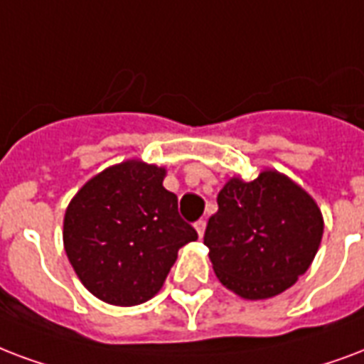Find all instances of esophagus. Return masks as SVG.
<instances>
[{
  "mask_svg": "<svg viewBox=\"0 0 364 364\" xmlns=\"http://www.w3.org/2000/svg\"><path fill=\"white\" fill-rule=\"evenodd\" d=\"M194 229H196V232H198V238H202L204 237V231H206V221H204V219L196 221V223H194Z\"/></svg>",
  "mask_w": 364,
  "mask_h": 364,
  "instance_id": "1",
  "label": "esophagus"
}]
</instances>
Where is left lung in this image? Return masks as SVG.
Instances as JSON below:
<instances>
[{
    "instance_id": "obj_1",
    "label": "left lung",
    "mask_w": 364,
    "mask_h": 364,
    "mask_svg": "<svg viewBox=\"0 0 364 364\" xmlns=\"http://www.w3.org/2000/svg\"><path fill=\"white\" fill-rule=\"evenodd\" d=\"M204 244L219 282L244 299H267L296 284L309 269L324 231L311 194L281 171L254 181L227 179Z\"/></svg>"
}]
</instances>
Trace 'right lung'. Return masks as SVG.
<instances>
[{
	"mask_svg": "<svg viewBox=\"0 0 364 364\" xmlns=\"http://www.w3.org/2000/svg\"><path fill=\"white\" fill-rule=\"evenodd\" d=\"M164 177L166 168L132 158L91 177L66 208L65 252L95 298L145 304L164 287L179 248L198 238Z\"/></svg>",
	"mask_w": 364,
	"mask_h": 364,
	"instance_id": "right-lung-1",
	"label": "right lung"
}]
</instances>
